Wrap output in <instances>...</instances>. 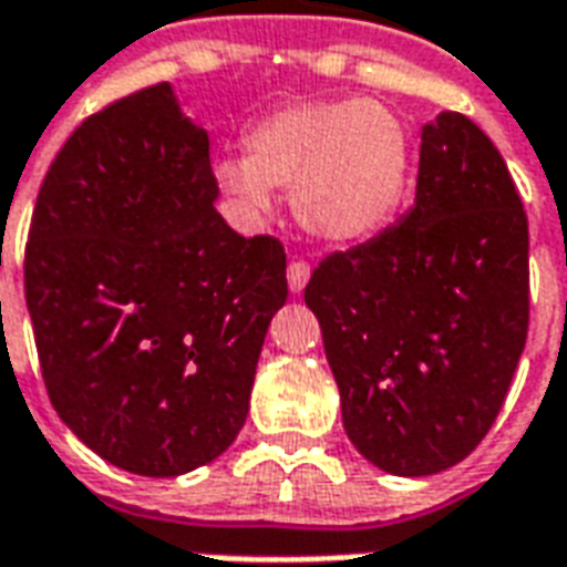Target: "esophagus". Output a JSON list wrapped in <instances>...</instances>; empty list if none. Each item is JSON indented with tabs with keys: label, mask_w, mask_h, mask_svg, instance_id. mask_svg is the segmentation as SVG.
Returning a JSON list of instances; mask_svg holds the SVG:
<instances>
[{
	"label": "esophagus",
	"mask_w": 567,
	"mask_h": 567,
	"mask_svg": "<svg viewBox=\"0 0 567 567\" xmlns=\"http://www.w3.org/2000/svg\"><path fill=\"white\" fill-rule=\"evenodd\" d=\"M309 276H311L309 261H302V258H293L291 265H288V288H291L293 293H300L302 288H306V282H309Z\"/></svg>",
	"instance_id": "1"
}]
</instances>
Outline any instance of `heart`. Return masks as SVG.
I'll return each instance as SVG.
<instances>
[{"label": "heart", "instance_id": "obj_1", "mask_svg": "<svg viewBox=\"0 0 567 567\" xmlns=\"http://www.w3.org/2000/svg\"><path fill=\"white\" fill-rule=\"evenodd\" d=\"M249 155H226L220 188L256 220L274 188L291 190L297 217L329 240H355L394 214L409 176L403 123L371 100H300L249 128Z\"/></svg>", "mask_w": 567, "mask_h": 567}]
</instances>
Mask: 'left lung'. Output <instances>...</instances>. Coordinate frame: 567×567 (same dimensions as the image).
I'll use <instances>...</instances> for the list:
<instances>
[{"label":"left lung","instance_id":"obj_1","mask_svg":"<svg viewBox=\"0 0 567 567\" xmlns=\"http://www.w3.org/2000/svg\"><path fill=\"white\" fill-rule=\"evenodd\" d=\"M306 306L368 462L430 476L474 453L529 329L527 212L474 120L447 111L423 126L414 205L323 258Z\"/></svg>","mask_w":567,"mask_h":567}]
</instances>
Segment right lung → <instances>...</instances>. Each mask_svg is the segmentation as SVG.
<instances>
[{
  "label": "right lung",
  "mask_w": 567,
  "mask_h": 567,
  "mask_svg": "<svg viewBox=\"0 0 567 567\" xmlns=\"http://www.w3.org/2000/svg\"><path fill=\"white\" fill-rule=\"evenodd\" d=\"M214 199L208 135L150 84L82 120L34 203L22 274L43 385L128 474L229 447L288 297L282 240L244 238Z\"/></svg>",
  "instance_id": "obj_1"
}]
</instances>
